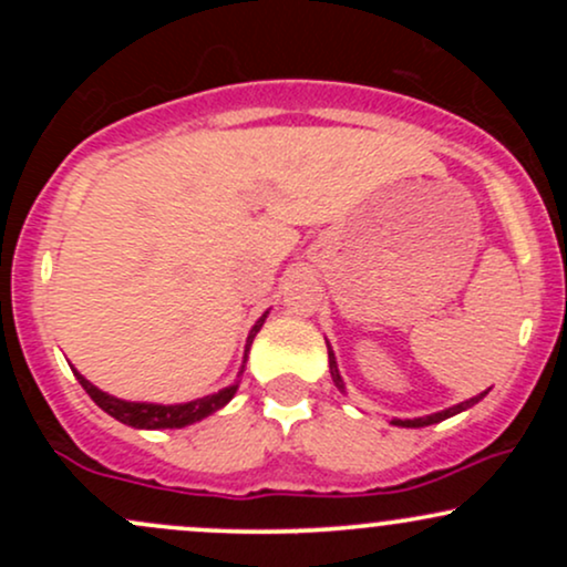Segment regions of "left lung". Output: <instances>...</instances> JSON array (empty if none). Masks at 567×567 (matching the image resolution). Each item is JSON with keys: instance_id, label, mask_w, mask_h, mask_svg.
<instances>
[{"instance_id": "1", "label": "left lung", "mask_w": 567, "mask_h": 567, "mask_svg": "<svg viewBox=\"0 0 567 567\" xmlns=\"http://www.w3.org/2000/svg\"><path fill=\"white\" fill-rule=\"evenodd\" d=\"M328 365H330V375H333V383H336L338 389H341L343 394H347V386H343L341 370H338L336 354H333V349H330V343H328ZM485 394H487V392L477 394V396H470V400L458 402V405H453V408H445V410H440V413H429V415H421V419H392V424H394V426H402V429H421V426H432V424H440V421L451 419V415H458V413H464V410L474 408V405H477L480 400H483Z\"/></svg>"}]
</instances>
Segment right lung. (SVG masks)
Here are the masks:
<instances>
[{
  "label": "right lung",
  "mask_w": 567,
  "mask_h": 567,
  "mask_svg": "<svg viewBox=\"0 0 567 567\" xmlns=\"http://www.w3.org/2000/svg\"><path fill=\"white\" fill-rule=\"evenodd\" d=\"M266 315H269V311H264L261 320L252 324V330L247 333L245 357H243V365H239L237 381H234L231 386H224L220 392L199 396V400L175 402V405H159V402H130V400H120V396L103 392V389H97L95 383H90L82 373H76V370H74V375H76V381L82 383L84 392L93 396L95 405L101 410H106L112 419L122 421V424H127L133 429H184L188 424H197V421L207 419V415H213L224 405H229L231 396L237 394V389H239V375L245 373L247 351H250V347H252V338H256L258 330L264 328Z\"/></svg>",
  "instance_id": "right-lung-1"
}]
</instances>
